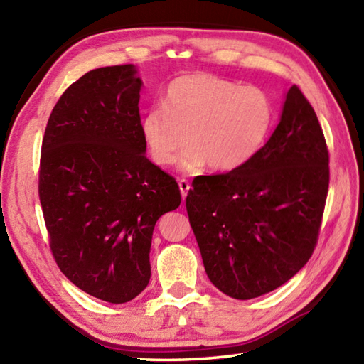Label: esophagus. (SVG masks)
I'll return each instance as SVG.
<instances>
[{"mask_svg": "<svg viewBox=\"0 0 364 364\" xmlns=\"http://www.w3.org/2000/svg\"><path fill=\"white\" fill-rule=\"evenodd\" d=\"M178 186H180V191H181V196H183V198H186L188 192H189V188H191L189 181H188V180H184V178H181V180H178Z\"/></svg>", "mask_w": 364, "mask_h": 364, "instance_id": "esophagus-1", "label": "esophagus"}]
</instances>
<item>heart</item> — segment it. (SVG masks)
I'll return each instance as SVG.
<instances>
[{"instance_id":"b5f03b06","label":"heart","mask_w":364,"mask_h":364,"mask_svg":"<svg viewBox=\"0 0 364 364\" xmlns=\"http://www.w3.org/2000/svg\"><path fill=\"white\" fill-rule=\"evenodd\" d=\"M272 98L259 87L245 86L208 73L184 75L173 80L162 97V106L144 114L141 133L151 159L198 172L210 164L230 172L250 161L274 127Z\"/></svg>"}]
</instances>
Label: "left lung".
Masks as SVG:
<instances>
[{"label": "left lung", "mask_w": 364, "mask_h": 364, "mask_svg": "<svg viewBox=\"0 0 364 364\" xmlns=\"http://www.w3.org/2000/svg\"><path fill=\"white\" fill-rule=\"evenodd\" d=\"M328 181L322 127L294 84L264 146L231 172L194 178L188 192L191 227L215 288L249 300L296 275L318 244Z\"/></svg>", "instance_id": "1"}]
</instances>
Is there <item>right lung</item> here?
Returning <instances> with one entry per match:
<instances>
[{
    "label": "right lung",
    "mask_w": 364,
    "mask_h": 364,
    "mask_svg": "<svg viewBox=\"0 0 364 364\" xmlns=\"http://www.w3.org/2000/svg\"><path fill=\"white\" fill-rule=\"evenodd\" d=\"M141 86L131 64L87 72L58 100L42 141L38 198L53 258L109 304L146 288L154 223L181 203L175 178L145 156Z\"/></svg>",
    "instance_id": "add662e5"
}]
</instances>
